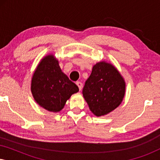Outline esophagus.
<instances>
[{
    "instance_id": "esophagus-1",
    "label": "esophagus",
    "mask_w": 160,
    "mask_h": 160,
    "mask_svg": "<svg viewBox=\"0 0 160 160\" xmlns=\"http://www.w3.org/2000/svg\"><path fill=\"white\" fill-rule=\"evenodd\" d=\"M76 85H77L78 89H79V90H81V89H82V83L80 82H76Z\"/></svg>"
}]
</instances>
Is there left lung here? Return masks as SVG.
Returning a JSON list of instances; mask_svg holds the SVG:
<instances>
[{"mask_svg":"<svg viewBox=\"0 0 160 160\" xmlns=\"http://www.w3.org/2000/svg\"><path fill=\"white\" fill-rule=\"evenodd\" d=\"M82 93L92 112L101 117L121 104L125 94V82L113 65L102 61L93 66Z\"/></svg>","mask_w":160,"mask_h":160,"instance_id":"left-lung-1","label":"left lung"}]
</instances>
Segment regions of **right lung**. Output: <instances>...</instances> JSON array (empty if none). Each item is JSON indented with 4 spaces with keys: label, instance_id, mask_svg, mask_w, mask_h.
I'll return each mask as SVG.
<instances>
[{
    "label": "right lung",
    "instance_id": "right-lung-1",
    "mask_svg": "<svg viewBox=\"0 0 160 160\" xmlns=\"http://www.w3.org/2000/svg\"><path fill=\"white\" fill-rule=\"evenodd\" d=\"M31 92L39 106L52 112H59L78 87L62 72L53 54L43 58L31 80Z\"/></svg>",
    "mask_w": 160,
    "mask_h": 160
}]
</instances>
